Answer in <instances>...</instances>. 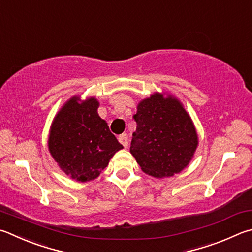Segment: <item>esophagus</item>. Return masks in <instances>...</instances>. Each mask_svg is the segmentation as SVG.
Listing matches in <instances>:
<instances>
[{"label": "esophagus", "mask_w": 252, "mask_h": 252, "mask_svg": "<svg viewBox=\"0 0 252 252\" xmlns=\"http://www.w3.org/2000/svg\"><path fill=\"white\" fill-rule=\"evenodd\" d=\"M119 142L123 145V148H127V144H129V140H127V136L126 134H122L119 136Z\"/></svg>", "instance_id": "34e87169"}]
</instances>
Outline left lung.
<instances>
[{
    "label": "left lung",
    "mask_w": 252,
    "mask_h": 252,
    "mask_svg": "<svg viewBox=\"0 0 252 252\" xmlns=\"http://www.w3.org/2000/svg\"><path fill=\"white\" fill-rule=\"evenodd\" d=\"M130 152L142 171L154 177L180 173L198 144L195 126L177 99L154 94L139 103Z\"/></svg>",
    "instance_id": "obj_1"
}]
</instances>
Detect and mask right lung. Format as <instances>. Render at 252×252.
Instances as JSON below:
<instances>
[{
  "instance_id": "obj_1",
  "label": "right lung",
  "mask_w": 252,
  "mask_h": 252,
  "mask_svg": "<svg viewBox=\"0 0 252 252\" xmlns=\"http://www.w3.org/2000/svg\"><path fill=\"white\" fill-rule=\"evenodd\" d=\"M71 98L55 117L48 139L49 152L59 167L74 180H94L117 151L118 142L108 123L99 117L94 98L79 103Z\"/></svg>"
}]
</instances>
